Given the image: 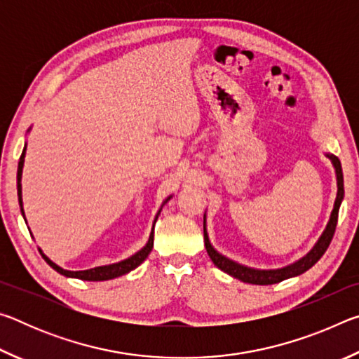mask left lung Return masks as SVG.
Returning a JSON list of instances; mask_svg holds the SVG:
<instances>
[{"instance_id": "left-lung-1", "label": "left lung", "mask_w": 359, "mask_h": 359, "mask_svg": "<svg viewBox=\"0 0 359 359\" xmlns=\"http://www.w3.org/2000/svg\"><path fill=\"white\" fill-rule=\"evenodd\" d=\"M325 155L330 158L331 165L334 166V171H336L337 194H336V201H334V208L331 210L330 220H327L323 233H321L318 241L315 242L311 250L304 255L302 258L294 261V263L287 264L283 267H278V269H257V267L241 264V263H238V261L224 257V255L215 250V247L210 244V239L208 234V224H205V214H204V245H205V250H208L209 257L212 259V263H214L218 269L226 272L228 276L238 278V280L245 282V283L274 285V283H278L282 280H287V278L304 274V272L311 269V267L317 263L321 257H323L326 248L331 244L334 231H336L339 209H340V204H342V199H344V174H342V166H340L339 158L334 156L332 154H325Z\"/></svg>"}]
</instances>
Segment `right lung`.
Listing matches in <instances>:
<instances>
[{"label": "right lung", "instance_id": "right-lung-1", "mask_svg": "<svg viewBox=\"0 0 359 359\" xmlns=\"http://www.w3.org/2000/svg\"><path fill=\"white\" fill-rule=\"evenodd\" d=\"M29 130H32V128H29ZM25 155H27V144H25V147H23L20 161H19V169H17V194H19V204H20V212H22L23 218H25V212H23V199H22V172H23V165H25ZM171 198H172V194H169L165 201H163L161 208L158 209L156 215H155V220H154V226H151V231H150L147 244H145L141 248V250H137L135 255H131V257L118 261V263H112V264H106V266H96V267H92V269H87V271H68V269H63V267H60L57 263H53V261L48 258L47 255L41 250V248H39V252L42 255V258L47 261V264L53 267V269H55L58 274H62L65 277L81 278V280H88V282H102V280H111V278L128 274V272H131L133 269H136L139 264L144 263L145 258H147L149 253L151 252V248H154L155 223L158 220V215H160L163 205H165ZM25 222H27V218H25Z\"/></svg>", "mask_w": 359, "mask_h": 359}]
</instances>
